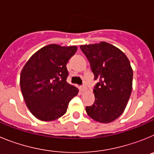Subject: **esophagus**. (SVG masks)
<instances>
[{"label": "esophagus", "mask_w": 154, "mask_h": 154, "mask_svg": "<svg viewBox=\"0 0 154 154\" xmlns=\"http://www.w3.org/2000/svg\"><path fill=\"white\" fill-rule=\"evenodd\" d=\"M81 90L82 91V92H86L87 87L85 86V85H82V86H81Z\"/></svg>", "instance_id": "esophagus-1"}]
</instances>
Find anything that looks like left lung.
<instances>
[{
  "instance_id": "1",
  "label": "left lung",
  "mask_w": 154,
  "mask_h": 154,
  "mask_svg": "<svg viewBox=\"0 0 154 154\" xmlns=\"http://www.w3.org/2000/svg\"><path fill=\"white\" fill-rule=\"evenodd\" d=\"M87 57L95 79V103L85 107L87 114L99 123H109L125 110L133 88V69L123 51L105 42L80 46Z\"/></svg>"
}]
</instances>
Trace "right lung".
I'll return each mask as SVG.
<instances>
[{
    "mask_svg": "<svg viewBox=\"0 0 154 154\" xmlns=\"http://www.w3.org/2000/svg\"><path fill=\"white\" fill-rule=\"evenodd\" d=\"M76 46L51 44L37 51L24 65L20 76L23 97L30 112L42 121H53L67 111L79 89L66 82L68 61Z\"/></svg>",
    "mask_w": 154,
    "mask_h": 154,
    "instance_id": "add662e5",
    "label": "right lung"
}]
</instances>
